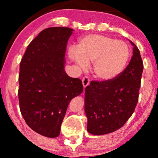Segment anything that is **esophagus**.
Instances as JSON below:
<instances>
[{"label": "esophagus", "instance_id": "esophagus-1", "mask_svg": "<svg viewBox=\"0 0 158 158\" xmlns=\"http://www.w3.org/2000/svg\"><path fill=\"white\" fill-rule=\"evenodd\" d=\"M82 83H83V85L84 88H85L86 86H88L90 84V79L89 77L87 76H85L82 80Z\"/></svg>", "mask_w": 158, "mask_h": 158}]
</instances>
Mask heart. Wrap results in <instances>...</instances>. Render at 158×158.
Here are the masks:
<instances>
[{
    "label": "heart",
    "instance_id": "obj_1",
    "mask_svg": "<svg viewBox=\"0 0 158 158\" xmlns=\"http://www.w3.org/2000/svg\"><path fill=\"white\" fill-rule=\"evenodd\" d=\"M129 49L126 43L109 36L90 34L80 40L76 48L69 49L68 56L81 69L94 62L93 71L103 81L115 79L128 63Z\"/></svg>",
    "mask_w": 158,
    "mask_h": 158
}]
</instances>
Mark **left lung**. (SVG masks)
I'll return each mask as SVG.
<instances>
[{
    "instance_id": "1",
    "label": "left lung",
    "mask_w": 158,
    "mask_h": 158,
    "mask_svg": "<svg viewBox=\"0 0 158 158\" xmlns=\"http://www.w3.org/2000/svg\"><path fill=\"white\" fill-rule=\"evenodd\" d=\"M133 55L128 66L116 78L91 81L85 89L87 130L103 135L120 129L132 115L138 102L143 62L132 42Z\"/></svg>"
}]
</instances>
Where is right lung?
<instances>
[{
    "label": "right lung",
    "mask_w": 158,
    "mask_h": 158,
    "mask_svg": "<svg viewBox=\"0 0 158 158\" xmlns=\"http://www.w3.org/2000/svg\"><path fill=\"white\" fill-rule=\"evenodd\" d=\"M68 27H49L28 45L20 63V111L32 130L47 137L60 135L69 103L83 93L79 78L64 71V53L73 34Z\"/></svg>",
    "instance_id": "right-lung-1"
}]
</instances>
